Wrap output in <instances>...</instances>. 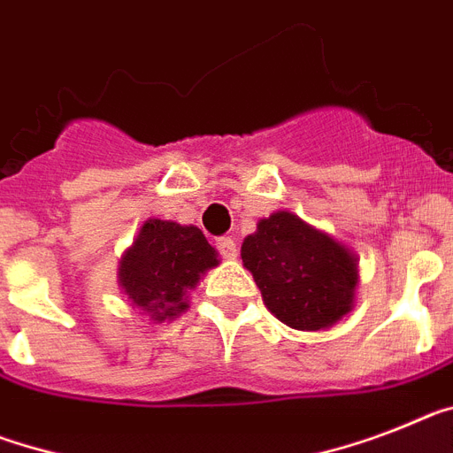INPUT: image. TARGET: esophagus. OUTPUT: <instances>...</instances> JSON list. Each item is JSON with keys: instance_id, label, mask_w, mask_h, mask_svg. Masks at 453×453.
<instances>
[{"instance_id": "34e87169", "label": "esophagus", "mask_w": 453, "mask_h": 453, "mask_svg": "<svg viewBox=\"0 0 453 453\" xmlns=\"http://www.w3.org/2000/svg\"><path fill=\"white\" fill-rule=\"evenodd\" d=\"M216 249H219L220 256L227 257V260H234V257H237V242H234L233 237L216 239Z\"/></svg>"}]
</instances>
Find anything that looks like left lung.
<instances>
[{"instance_id": "obj_1", "label": "left lung", "mask_w": 453, "mask_h": 453, "mask_svg": "<svg viewBox=\"0 0 453 453\" xmlns=\"http://www.w3.org/2000/svg\"><path fill=\"white\" fill-rule=\"evenodd\" d=\"M242 262L269 313L292 329H329L355 309L357 253L295 211L279 209L257 220L242 244Z\"/></svg>"}]
</instances>
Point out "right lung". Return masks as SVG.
Here are the masks:
<instances>
[{"label":"right lung","instance_id":"right-lung-1","mask_svg":"<svg viewBox=\"0 0 453 453\" xmlns=\"http://www.w3.org/2000/svg\"><path fill=\"white\" fill-rule=\"evenodd\" d=\"M219 262V250L197 226L147 219L121 256L117 280L150 320L170 322L188 311V292Z\"/></svg>","mask_w":453,"mask_h":453}]
</instances>
